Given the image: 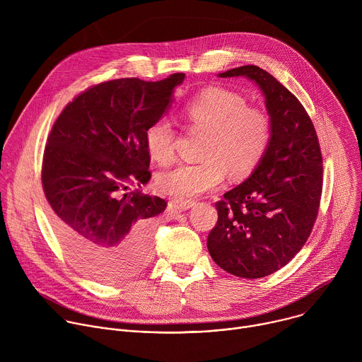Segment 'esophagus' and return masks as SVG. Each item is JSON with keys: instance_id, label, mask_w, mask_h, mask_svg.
Listing matches in <instances>:
<instances>
[{"instance_id": "1", "label": "esophagus", "mask_w": 362, "mask_h": 362, "mask_svg": "<svg viewBox=\"0 0 362 362\" xmlns=\"http://www.w3.org/2000/svg\"><path fill=\"white\" fill-rule=\"evenodd\" d=\"M172 204H173L175 211H177V212H183V211L190 209L192 206L194 204V202H193V200H175Z\"/></svg>"}]
</instances>
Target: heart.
I'll return each instance as SVG.
<instances>
[{
  "mask_svg": "<svg viewBox=\"0 0 362 362\" xmlns=\"http://www.w3.org/2000/svg\"><path fill=\"white\" fill-rule=\"evenodd\" d=\"M179 117L187 132L204 133L199 163H182L158 176L162 193L179 199L193 197L218 187L226 173L242 179L259 165L272 139V120L246 100L223 88H211L192 98L180 109ZM150 158L170 165L176 156V132L170 122L159 119L144 130Z\"/></svg>",
  "mask_w": 362,
  "mask_h": 362,
  "instance_id": "b5f03b06",
  "label": "heart"
}]
</instances>
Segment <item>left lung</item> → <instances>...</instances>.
<instances>
[{"instance_id":"left-lung-1","label":"left lung","mask_w":362,"mask_h":362,"mask_svg":"<svg viewBox=\"0 0 362 362\" xmlns=\"http://www.w3.org/2000/svg\"><path fill=\"white\" fill-rule=\"evenodd\" d=\"M219 76H243L259 86L272 139L253 175L216 202L208 249L226 272L264 278L284 268L313 232L322 194V154L311 117L274 76L257 66Z\"/></svg>"}]
</instances>
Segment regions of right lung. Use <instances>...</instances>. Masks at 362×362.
Masks as SVG:
<instances>
[{"label":"right lung","instance_id":"add662e5","mask_svg":"<svg viewBox=\"0 0 362 362\" xmlns=\"http://www.w3.org/2000/svg\"><path fill=\"white\" fill-rule=\"evenodd\" d=\"M185 78H117L88 87L63 109L47 139L41 183L49 221L70 261L101 282L134 276L148 261L168 206L127 185L151 177L144 130L169 109Z\"/></svg>","mask_w":362,"mask_h":362}]
</instances>
